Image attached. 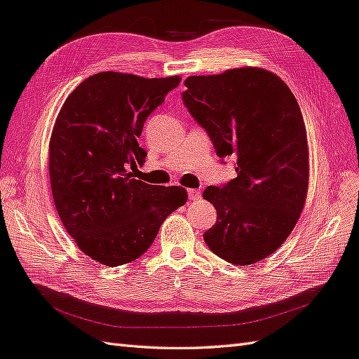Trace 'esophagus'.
<instances>
[{
	"mask_svg": "<svg viewBox=\"0 0 359 359\" xmlns=\"http://www.w3.org/2000/svg\"><path fill=\"white\" fill-rule=\"evenodd\" d=\"M187 194H189V199L190 201H196V199L201 198V191L196 190V189H189Z\"/></svg>",
	"mask_w": 359,
	"mask_h": 359,
	"instance_id": "34e87169",
	"label": "esophagus"
}]
</instances>
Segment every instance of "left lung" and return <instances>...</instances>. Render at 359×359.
Masks as SVG:
<instances>
[{"label":"left lung","mask_w":359,"mask_h":359,"mask_svg":"<svg viewBox=\"0 0 359 359\" xmlns=\"http://www.w3.org/2000/svg\"><path fill=\"white\" fill-rule=\"evenodd\" d=\"M184 85V107L217 156H234L238 173L204 190L217 213L204 241L230 264L252 265L282 245L304 205L309 155L300 107L282 79L262 68L190 76Z\"/></svg>","instance_id":"1"}]
</instances>
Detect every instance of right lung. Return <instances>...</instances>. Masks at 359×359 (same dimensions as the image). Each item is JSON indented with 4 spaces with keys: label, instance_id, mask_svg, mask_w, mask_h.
I'll return each instance as SVG.
<instances>
[{
    "label": "right lung",
    "instance_id": "obj_1",
    "mask_svg": "<svg viewBox=\"0 0 359 359\" xmlns=\"http://www.w3.org/2000/svg\"><path fill=\"white\" fill-rule=\"evenodd\" d=\"M180 82L97 73L68 95L56 118L48 161L57 215L79 248L103 265L144 255L165 217L186 204V189L146 184L128 172L147 155L138 144L144 121Z\"/></svg>",
    "mask_w": 359,
    "mask_h": 359
}]
</instances>
